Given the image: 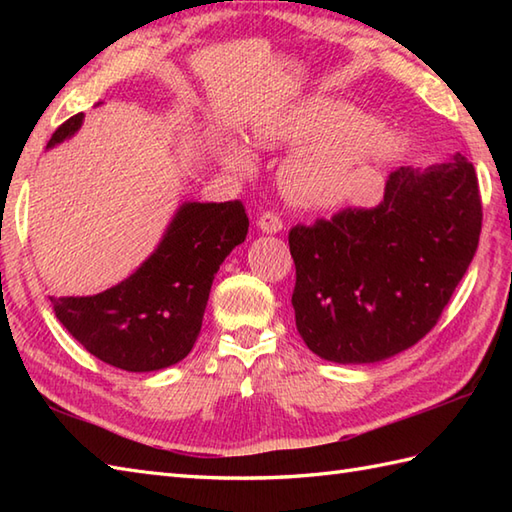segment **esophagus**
<instances>
[{
    "label": "esophagus",
    "instance_id": "obj_1",
    "mask_svg": "<svg viewBox=\"0 0 512 512\" xmlns=\"http://www.w3.org/2000/svg\"><path fill=\"white\" fill-rule=\"evenodd\" d=\"M257 226H259V231H262V233L273 235V233H279L281 228H284V222H281V217L277 213L266 211V213L259 215Z\"/></svg>",
    "mask_w": 512,
    "mask_h": 512
}]
</instances>
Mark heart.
I'll return each mask as SVG.
<instances>
[{"instance_id": "1", "label": "heart", "mask_w": 512, "mask_h": 512, "mask_svg": "<svg viewBox=\"0 0 512 512\" xmlns=\"http://www.w3.org/2000/svg\"><path fill=\"white\" fill-rule=\"evenodd\" d=\"M259 145H297L281 167V184L292 202L306 209L367 204L383 193V167L400 151V138L376 127L356 107L306 99L266 118L257 127ZM224 162L248 169V151L228 147Z\"/></svg>"}]
</instances>
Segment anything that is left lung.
Returning <instances> with one entry per match:
<instances>
[{"label": "left lung", "instance_id": "left-lung-1", "mask_svg": "<svg viewBox=\"0 0 512 512\" xmlns=\"http://www.w3.org/2000/svg\"><path fill=\"white\" fill-rule=\"evenodd\" d=\"M482 200L462 154L389 173L374 209L297 224L288 235L301 339L332 363L385 361L416 345L477 250Z\"/></svg>", "mask_w": 512, "mask_h": 512}]
</instances>
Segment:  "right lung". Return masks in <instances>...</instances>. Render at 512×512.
<instances>
[{"label":"right lung","instance_id":"obj_1","mask_svg":"<svg viewBox=\"0 0 512 512\" xmlns=\"http://www.w3.org/2000/svg\"><path fill=\"white\" fill-rule=\"evenodd\" d=\"M83 114L68 118L46 149L72 138ZM244 204L184 202L136 273L92 297H50L54 314L85 350L125 372L180 363L202 328L220 264L246 239Z\"/></svg>","mask_w":512,"mask_h":512}]
</instances>
